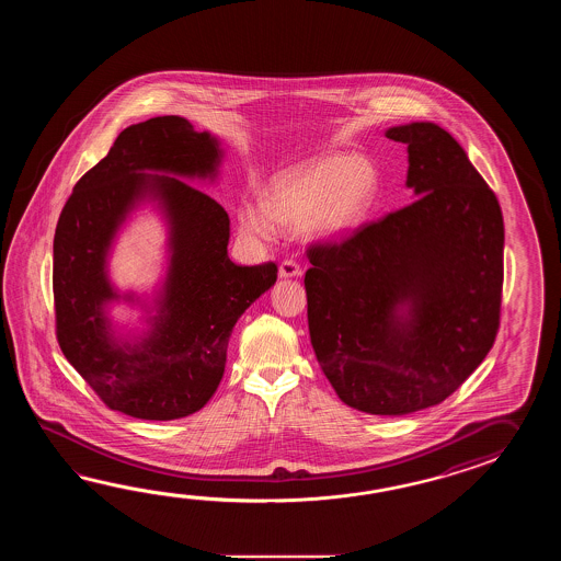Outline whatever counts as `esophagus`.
<instances>
[{
  "instance_id": "esophagus-1",
  "label": "esophagus",
  "mask_w": 561,
  "mask_h": 561,
  "mask_svg": "<svg viewBox=\"0 0 561 561\" xmlns=\"http://www.w3.org/2000/svg\"><path fill=\"white\" fill-rule=\"evenodd\" d=\"M300 273H302V268H300V264L295 259H285L280 263V268H278V276L280 278H293V276H300Z\"/></svg>"
}]
</instances>
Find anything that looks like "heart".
<instances>
[{
    "mask_svg": "<svg viewBox=\"0 0 561 561\" xmlns=\"http://www.w3.org/2000/svg\"><path fill=\"white\" fill-rule=\"evenodd\" d=\"M377 192V172L365 158L329 156L297 168L278 180L264 196L263 207L242 204L240 227L256 239L268 240L275 225H307L324 234H341L357 227Z\"/></svg>",
    "mask_w": 561,
    "mask_h": 561,
    "instance_id": "1",
    "label": "heart"
}]
</instances>
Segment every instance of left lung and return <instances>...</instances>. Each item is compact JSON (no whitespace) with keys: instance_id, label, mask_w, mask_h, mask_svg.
<instances>
[{"instance_id":"left-lung-1","label":"left lung","mask_w":561,"mask_h":561,"mask_svg":"<svg viewBox=\"0 0 561 561\" xmlns=\"http://www.w3.org/2000/svg\"><path fill=\"white\" fill-rule=\"evenodd\" d=\"M387 138L407 144L419 198L310 242L305 288L310 343L339 399L399 417L443 403L495 343L503 216L449 131L413 122Z\"/></svg>"}]
</instances>
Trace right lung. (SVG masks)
<instances>
[{"instance_id": "right-lung-1", "label": "right lung", "mask_w": 561, "mask_h": 561, "mask_svg": "<svg viewBox=\"0 0 561 561\" xmlns=\"http://www.w3.org/2000/svg\"><path fill=\"white\" fill-rule=\"evenodd\" d=\"M220 150L188 119L158 116L119 131L106 158L76 182L54 237V310L61 353L100 401L130 417L172 421L203 409L225 375L232 327L276 283V263L240 266L228 259L227 210L188 182L146 176L215 172ZM146 191L168 206L173 263L156 331L138 347L106 333V247Z\"/></svg>"}]
</instances>
